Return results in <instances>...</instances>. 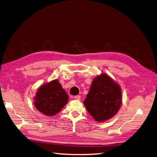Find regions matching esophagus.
Instances as JSON below:
<instances>
[{"label":"esophagus","instance_id":"1","mask_svg":"<svg viewBox=\"0 0 157 157\" xmlns=\"http://www.w3.org/2000/svg\"><path fill=\"white\" fill-rule=\"evenodd\" d=\"M74 98H75V99L78 101V100L81 99V96H80V95H76V96L74 97Z\"/></svg>","mask_w":157,"mask_h":157}]
</instances>
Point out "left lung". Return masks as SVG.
I'll return each instance as SVG.
<instances>
[{
	"label": "left lung",
	"mask_w": 157,
	"mask_h": 157,
	"mask_svg": "<svg viewBox=\"0 0 157 157\" xmlns=\"http://www.w3.org/2000/svg\"><path fill=\"white\" fill-rule=\"evenodd\" d=\"M122 103L120 85L105 73L94 78L83 104L94 120L107 121L118 112Z\"/></svg>",
	"instance_id": "8db88e82"
}]
</instances>
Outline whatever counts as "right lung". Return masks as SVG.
<instances>
[{
	"label": "right lung",
	"mask_w": 157,
	"mask_h": 157,
	"mask_svg": "<svg viewBox=\"0 0 157 157\" xmlns=\"http://www.w3.org/2000/svg\"><path fill=\"white\" fill-rule=\"evenodd\" d=\"M68 101V96L57 79L45 83L38 89L34 97L36 109L46 116L60 112Z\"/></svg>",
	"instance_id": "1"
}]
</instances>
